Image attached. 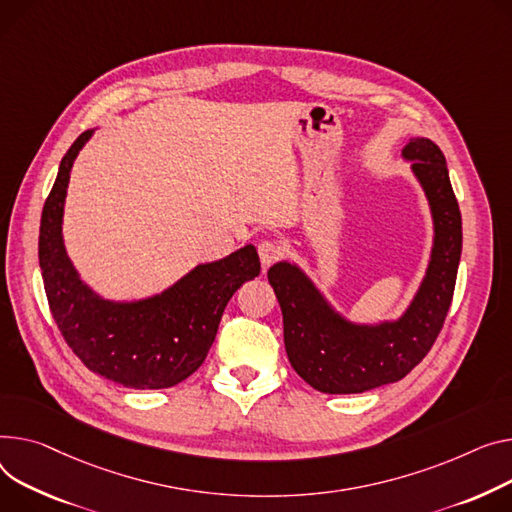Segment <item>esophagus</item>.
<instances>
[{"instance_id": "1", "label": "esophagus", "mask_w": 512, "mask_h": 512, "mask_svg": "<svg viewBox=\"0 0 512 512\" xmlns=\"http://www.w3.org/2000/svg\"><path fill=\"white\" fill-rule=\"evenodd\" d=\"M278 257H280V247L274 241H263L259 245V259H261L263 267L271 265Z\"/></svg>"}]
</instances>
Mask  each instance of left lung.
Wrapping results in <instances>:
<instances>
[{"instance_id":"left-lung-1","label":"left lung","mask_w":512,"mask_h":512,"mask_svg":"<svg viewBox=\"0 0 512 512\" xmlns=\"http://www.w3.org/2000/svg\"><path fill=\"white\" fill-rule=\"evenodd\" d=\"M401 158L428 201L432 247L424 278L397 319L354 321L294 261L282 259L267 271L284 317L288 360L321 393H364L401 381L428 354L449 313L463 232L447 160L428 138L407 140Z\"/></svg>"}]
</instances>
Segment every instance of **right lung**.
Instances as JSON below:
<instances>
[{"label":"right lung","mask_w":512,"mask_h":512,"mask_svg":"<svg viewBox=\"0 0 512 512\" xmlns=\"http://www.w3.org/2000/svg\"><path fill=\"white\" fill-rule=\"evenodd\" d=\"M84 131L61 158L45 201L39 263L53 319L74 354L100 377L127 389H166L206 360L232 294L259 276L257 249L197 263L162 292L133 300L98 294L80 276L63 241V210L74 162L90 142Z\"/></svg>","instance_id":"1"}]
</instances>
